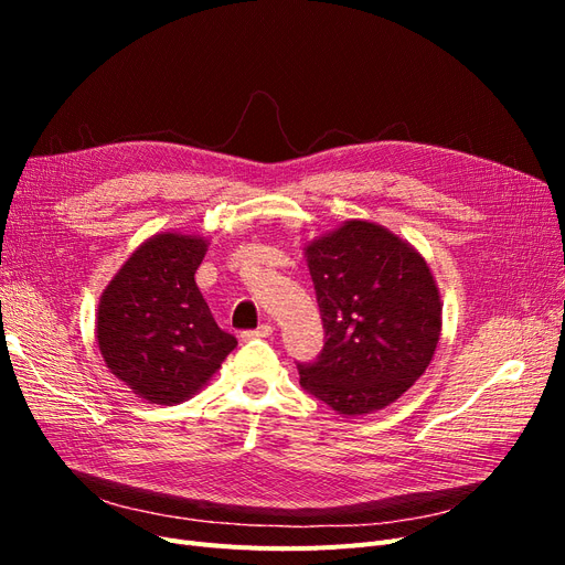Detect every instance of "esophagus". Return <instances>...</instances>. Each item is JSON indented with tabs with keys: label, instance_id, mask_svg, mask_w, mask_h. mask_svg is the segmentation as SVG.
Here are the masks:
<instances>
[{
	"label": "esophagus",
	"instance_id": "34e87169",
	"mask_svg": "<svg viewBox=\"0 0 565 565\" xmlns=\"http://www.w3.org/2000/svg\"><path fill=\"white\" fill-rule=\"evenodd\" d=\"M268 334H273V324H270V322H262L259 328L245 332L243 337H245V339H259V337H268Z\"/></svg>",
	"mask_w": 565,
	"mask_h": 565
}]
</instances>
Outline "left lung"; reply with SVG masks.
Wrapping results in <instances>:
<instances>
[{
  "label": "left lung",
  "mask_w": 565,
  "mask_h": 565,
  "mask_svg": "<svg viewBox=\"0 0 565 565\" xmlns=\"http://www.w3.org/2000/svg\"><path fill=\"white\" fill-rule=\"evenodd\" d=\"M324 328L313 365L299 384L358 417L396 403L431 365L443 303L424 256L396 233L349 218L303 247Z\"/></svg>",
  "instance_id": "1"
}]
</instances>
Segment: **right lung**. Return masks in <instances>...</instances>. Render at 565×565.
I'll return each instance as SVG.
<instances>
[{
	"instance_id": "right-lung-1",
	"label": "right lung",
	"mask_w": 565,
	"mask_h": 565,
	"mask_svg": "<svg viewBox=\"0 0 565 565\" xmlns=\"http://www.w3.org/2000/svg\"><path fill=\"white\" fill-rule=\"evenodd\" d=\"M207 245V237L179 231L150 235L100 292L98 351L115 377L148 403L193 398L237 347L195 285Z\"/></svg>"
}]
</instances>
